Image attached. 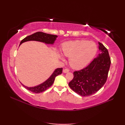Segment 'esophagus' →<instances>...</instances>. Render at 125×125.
Segmentation results:
<instances>
[{
    "instance_id": "esophagus-1",
    "label": "esophagus",
    "mask_w": 125,
    "mask_h": 125,
    "mask_svg": "<svg viewBox=\"0 0 125 125\" xmlns=\"http://www.w3.org/2000/svg\"><path fill=\"white\" fill-rule=\"evenodd\" d=\"M69 71V70L68 69H64L63 70V72L64 73H67Z\"/></svg>"
}]
</instances>
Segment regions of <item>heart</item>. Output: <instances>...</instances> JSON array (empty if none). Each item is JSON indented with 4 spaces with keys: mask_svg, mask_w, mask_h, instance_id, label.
Returning <instances> with one entry per match:
<instances>
[{
    "mask_svg": "<svg viewBox=\"0 0 125 125\" xmlns=\"http://www.w3.org/2000/svg\"><path fill=\"white\" fill-rule=\"evenodd\" d=\"M97 52L93 42L75 40L65 42L62 47L63 54L69 57V62L73 68L81 69L90 62Z\"/></svg>",
    "mask_w": 125,
    "mask_h": 125,
    "instance_id": "b5f03b06",
    "label": "heart"
}]
</instances>
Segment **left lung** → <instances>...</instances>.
<instances>
[{"label": "left lung", "instance_id": "1", "mask_svg": "<svg viewBox=\"0 0 125 125\" xmlns=\"http://www.w3.org/2000/svg\"><path fill=\"white\" fill-rule=\"evenodd\" d=\"M100 54L86 67L73 72V78L69 83L70 88L81 96H89L102 88L106 82L111 65L107 49L100 42Z\"/></svg>", "mask_w": 125, "mask_h": 125}]
</instances>
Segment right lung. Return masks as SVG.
<instances>
[{"mask_svg":"<svg viewBox=\"0 0 125 125\" xmlns=\"http://www.w3.org/2000/svg\"><path fill=\"white\" fill-rule=\"evenodd\" d=\"M57 37V36L56 35H52V34H47L43 32H41V31H38V32L34 33L31 35L26 37L25 38L23 39L21 41L20 44L23 43V42L29 41H37L44 42V43L47 44H53L54 43ZM62 73V68L56 69L54 71V73H52L51 76L47 81L43 82V83L39 85L38 86L34 87H27L25 86L22 84H21L23 86H24L26 89L29 90V91L33 93H35V94H39V93H41L46 91L47 89L51 86L53 83H54L56 77L60 75V74Z\"/></svg>","mask_w":125,"mask_h":125,"instance_id":"obj_1","label":"right lung"}]
</instances>
